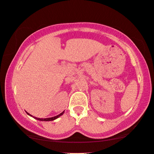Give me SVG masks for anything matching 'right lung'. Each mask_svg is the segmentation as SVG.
Wrapping results in <instances>:
<instances>
[{
    "label": "right lung",
    "mask_w": 154,
    "mask_h": 154,
    "mask_svg": "<svg viewBox=\"0 0 154 154\" xmlns=\"http://www.w3.org/2000/svg\"><path fill=\"white\" fill-rule=\"evenodd\" d=\"M26 113L29 115H30V116H32V115H31L30 114H29V113H28L27 112H26ZM64 113V111L63 112H62L61 113H60L59 115H57V116H55V117H50V118H46V119H40V118H37V117H34V118L35 119H37V120H39V121H46V122H47V121H53V120H54V119H57V118H59L60 116H61Z\"/></svg>",
    "instance_id": "obj_1"
}]
</instances>
